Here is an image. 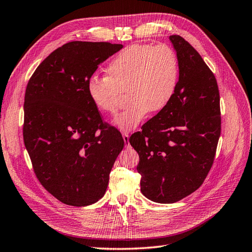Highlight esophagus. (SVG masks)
I'll list each match as a JSON object with an SVG mask.
<instances>
[{
    "label": "esophagus",
    "mask_w": 252,
    "mask_h": 252,
    "mask_svg": "<svg viewBox=\"0 0 252 252\" xmlns=\"http://www.w3.org/2000/svg\"><path fill=\"white\" fill-rule=\"evenodd\" d=\"M122 137H124L126 147H128V146H130V143H128V133H127V132L122 133Z\"/></svg>",
    "instance_id": "34e87169"
}]
</instances>
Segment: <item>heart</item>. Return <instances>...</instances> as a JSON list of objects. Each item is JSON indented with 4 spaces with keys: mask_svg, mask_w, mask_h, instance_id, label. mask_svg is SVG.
Wrapping results in <instances>:
<instances>
[{
    "mask_svg": "<svg viewBox=\"0 0 252 252\" xmlns=\"http://www.w3.org/2000/svg\"><path fill=\"white\" fill-rule=\"evenodd\" d=\"M178 80V57L169 46L135 44L121 51L108 63L105 76L90 77L86 92L98 111L114 114L122 92L127 89L130 104L114 119L119 130L127 132L151 112L163 111L169 104Z\"/></svg>",
    "mask_w": 252,
    "mask_h": 252,
    "instance_id": "1",
    "label": "heart"
}]
</instances>
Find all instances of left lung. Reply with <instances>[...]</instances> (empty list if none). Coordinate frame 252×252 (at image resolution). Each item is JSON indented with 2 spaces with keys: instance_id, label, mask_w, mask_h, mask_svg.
Returning <instances> with one entry per match:
<instances>
[{
  "instance_id": "1",
  "label": "left lung",
  "mask_w": 252,
  "mask_h": 252,
  "mask_svg": "<svg viewBox=\"0 0 252 252\" xmlns=\"http://www.w3.org/2000/svg\"><path fill=\"white\" fill-rule=\"evenodd\" d=\"M169 39L179 62L175 94L128 139L139 156L140 190L158 203H175L201 186L214 162L221 127L214 74L184 38Z\"/></svg>"
}]
</instances>
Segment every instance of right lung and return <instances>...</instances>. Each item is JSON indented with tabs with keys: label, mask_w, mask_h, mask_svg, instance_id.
Wrapping results in <instances>:
<instances>
[{
	"label": "right lung",
	"mask_w": 252,
	"mask_h": 252,
	"mask_svg": "<svg viewBox=\"0 0 252 252\" xmlns=\"http://www.w3.org/2000/svg\"><path fill=\"white\" fill-rule=\"evenodd\" d=\"M121 49L109 42H68L28 83L24 145L41 185L64 204L86 206L104 196L124 149L120 132L103 124L86 92L99 64Z\"/></svg>",
	"instance_id": "add662e5"
}]
</instances>
